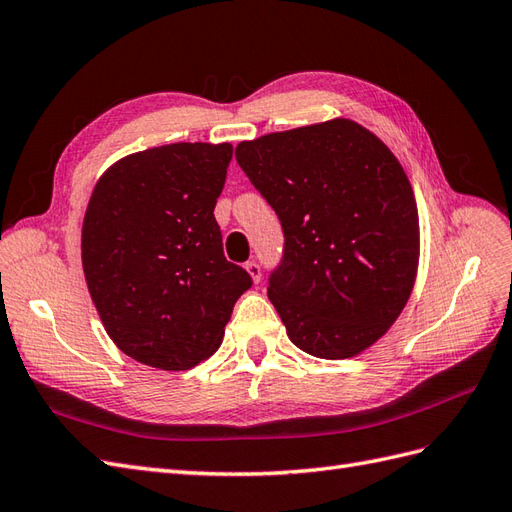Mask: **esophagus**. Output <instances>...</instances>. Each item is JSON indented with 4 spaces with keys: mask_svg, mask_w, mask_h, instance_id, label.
I'll return each mask as SVG.
<instances>
[{
    "mask_svg": "<svg viewBox=\"0 0 512 512\" xmlns=\"http://www.w3.org/2000/svg\"><path fill=\"white\" fill-rule=\"evenodd\" d=\"M244 268H246L248 274H251V279H253L255 283H259V279H261V266L257 264V261H248V264H246Z\"/></svg>",
    "mask_w": 512,
    "mask_h": 512,
    "instance_id": "esophagus-1",
    "label": "esophagus"
}]
</instances>
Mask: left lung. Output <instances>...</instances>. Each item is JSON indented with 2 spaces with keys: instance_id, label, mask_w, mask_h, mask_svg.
Segmentation results:
<instances>
[{
  "instance_id": "1",
  "label": "left lung",
  "mask_w": 512,
  "mask_h": 512,
  "mask_svg": "<svg viewBox=\"0 0 512 512\" xmlns=\"http://www.w3.org/2000/svg\"><path fill=\"white\" fill-rule=\"evenodd\" d=\"M235 160L281 220L268 298L292 344L348 359L378 342L419 261L417 205L398 157L370 129L333 119L240 142Z\"/></svg>"
}]
</instances>
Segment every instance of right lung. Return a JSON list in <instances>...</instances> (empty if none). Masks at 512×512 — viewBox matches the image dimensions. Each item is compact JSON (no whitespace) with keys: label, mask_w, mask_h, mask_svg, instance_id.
Masks as SVG:
<instances>
[{"label":"right lung","mask_w":512,"mask_h":512,"mask_svg":"<svg viewBox=\"0 0 512 512\" xmlns=\"http://www.w3.org/2000/svg\"><path fill=\"white\" fill-rule=\"evenodd\" d=\"M229 142L131 153L97 181L82 227L90 298L112 342L157 370H190L225 335L251 274L227 261L214 218Z\"/></svg>","instance_id":"1"}]
</instances>
